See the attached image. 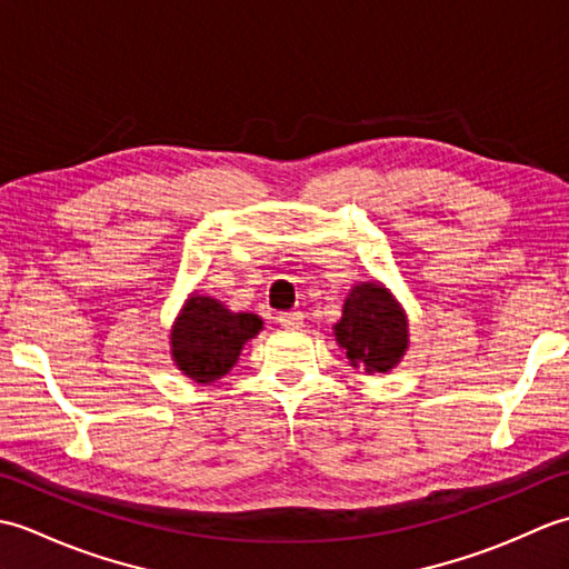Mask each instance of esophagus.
Segmentation results:
<instances>
[{
	"label": "esophagus",
	"instance_id": "esophagus-1",
	"mask_svg": "<svg viewBox=\"0 0 569 569\" xmlns=\"http://www.w3.org/2000/svg\"><path fill=\"white\" fill-rule=\"evenodd\" d=\"M278 325L286 330H298L303 325V312L300 310H288V312H278Z\"/></svg>",
	"mask_w": 569,
	"mask_h": 569
}]
</instances>
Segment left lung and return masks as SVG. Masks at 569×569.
<instances>
[{
  "label": "left lung",
  "mask_w": 569,
  "mask_h": 569,
  "mask_svg": "<svg viewBox=\"0 0 569 569\" xmlns=\"http://www.w3.org/2000/svg\"><path fill=\"white\" fill-rule=\"evenodd\" d=\"M335 337L352 367L383 373L401 361L408 347V322L391 293L379 283H359L345 300Z\"/></svg>",
  "instance_id": "obj_1"
}]
</instances>
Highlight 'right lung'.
<instances>
[{
    "label": "right lung",
    "instance_id": "obj_1",
    "mask_svg": "<svg viewBox=\"0 0 569 569\" xmlns=\"http://www.w3.org/2000/svg\"><path fill=\"white\" fill-rule=\"evenodd\" d=\"M261 320L251 312H229L208 296H192L171 332L178 369L198 383L222 379L247 340L257 337Z\"/></svg>",
    "mask_w": 569,
    "mask_h": 569
}]
</instances>
